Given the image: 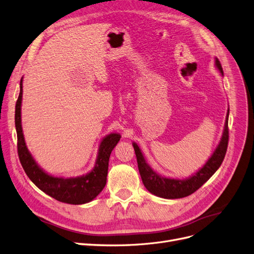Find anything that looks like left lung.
I'll use <instances>...</instances> for the list:
<instances>
[{"mask_svg":"<svg viewBox=\"0 0 254 254\" xmlns=\"http://www.w3.org/2000/svg\"><path fill=\"white\" fill-rule=\"evenodd\" d=\"M215 65L223 75V68L220 61L217 59H215ZM228 117L229 110L226 117L225 128L221 142L216 147V149L214 150L210 159L207 161V163L196 173L186 180H174L159 176L146 163V160L144 159V155L141 149H139V147L135 143H133L132 145L136 155L138 171L139 174H141V178L146 189L151 192L152 194L163 198H181L192 194L199 187H202V185H204L213 176L214 172L220 168V166L224 161L229 141Z\"/></svg>","mask_w":254,"mask_h":254,"instance_id":"obj_1","label":"left lung"}]
</instances>
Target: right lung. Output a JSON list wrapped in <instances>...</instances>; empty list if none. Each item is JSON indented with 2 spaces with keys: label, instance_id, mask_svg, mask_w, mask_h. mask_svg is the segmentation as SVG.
<instances>
[{
  "label": "right lung",
  "instance_id": "right-lung-1",
  "mask_svg": "<svg viewBox=\"0 0 254 254\" xmlns=\"http://www.w3.org/2000/svg\"><path fill=\"white\" fill-rule=\"evenodd\" d=\"M23 80L20 82V94L15 104V129L17 135V154L24 171L31 182L45 192L49 196L56 198L59 202L81 205L91 202L97 197L106 185L108 163L110 153L119 143L121 135L119 133H110L103 138L99 148V155L94 168L86 176L78 178H55L43 171L25 144V139L21 123V104L23 97Z\"/></svg>",
  "mask_w": 254,
  "mask_h": 254
}]
</instances>
